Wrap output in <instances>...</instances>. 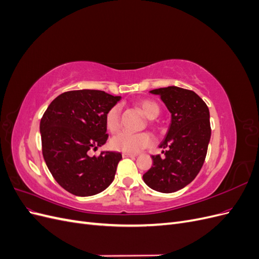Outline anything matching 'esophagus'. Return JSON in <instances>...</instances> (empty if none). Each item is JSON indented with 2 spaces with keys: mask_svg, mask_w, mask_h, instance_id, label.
<instances>
[{
  "mask_svg": "<svg viewBox=\"0 0 259 259\" xmlns=\"http://www.w3.org/2000/svg\"><path fill=\"white\" fill-rule=\"evenodd\" d=\"M123 158H135L136 154H132V153H122Z\"/></svg>",
  "mask_w": 259,
  "mask_h": 259,
  "instance_id": "1",
  "label": "esophagus"
}]
</instances>
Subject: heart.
Instances as JSON below:
<instances>
[{
  "label": "heart",
  "instance_id": "1",
  "mask_svg": "<svg viewBox=\"0 0 259 259\" xmlns=\"http://www.w3.org/2000/svg\"><path fill=\"white\" fill-rule=\"evenodd\" d=\"M140 110L148 117L153 120L160 113V107L158 104L150 99L140 100L138 103ZM105 123L107 128L111 133H115L121 127V107L119 105L113 106L106 114ZM153 144V137L149 133H134L121 132L112 137L110 146L115 151L124 153H137L143 149L150 147Z\"/></svg>",
  "mask_w": 259,
  "mask_h": 259
}]
</instances>
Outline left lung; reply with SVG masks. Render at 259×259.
Wrapping results in <instances>:
<instances>
[{
  "label": "left lung",
  "instance_id": "left-lung-1",
  "mask_svg": "<svg viewBox=\"0 0 259 259\" xmlns=\"http://www.w3.org/2000/svg\"><path fill=\"white\" fill-rule=\"evenodd\" d=\"M150 92L161 96L171 113V122L160 145L165 149V156L151 155L153 165L143 178L151 189L171 193L189 185L203 166L211 132L209 110L190 90L168 86Z\"/></svg>",
  "mask_w": 259,
  "mask_h": 259
}]
</instances>
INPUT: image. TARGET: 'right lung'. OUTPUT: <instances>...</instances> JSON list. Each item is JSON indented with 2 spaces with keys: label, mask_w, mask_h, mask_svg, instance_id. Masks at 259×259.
I'll list each match as a JSON object with an SVG mask.
<instances>
[{
  "label": "right lung",
  "mask_w": 259,
  "mask_h": 259,
  "mask_svg": "<svg viewBox=\"0 0 259 259\" xmlns=\"http://www.w3.org/2000/svg\"><path fill=\"white\" fill-rule=\"evenodd\" d=\"M121 99L104 91L62 93L44 112L41 123L42 153L55 180L68 192L90 197L109 187L122 159L119 152L90 156L108 139L105 117Z\"/></svg>",
  "instance_id": "add662e5"
}]
</instances>
